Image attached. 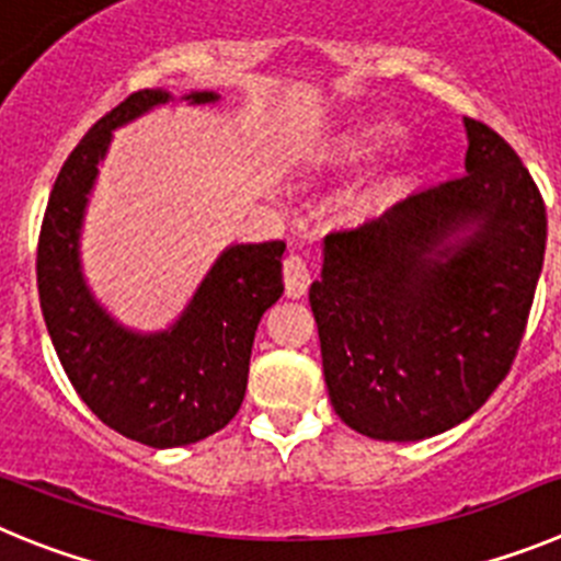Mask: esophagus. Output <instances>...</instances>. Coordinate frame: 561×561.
Listing matches in <instances>:
<instances>
[{
    "label": "esophagus",
    "instance_id": "esophagus-1",
    "mask_svg": "<svg viewBox=\"0 0 561 561\" xmlns=\"http://www.w3.org/2000/svg\"><path fill=\"white\" fill-rule=\"evenodd\" d=\"M282 274H285V290L287 296L299 299L305 296L307 287H310V265H307L305 256L290 254L285 262H282Z\"/></svg>",
    "mask_w": 561,
    "mask_h": 561
}]
</instances>
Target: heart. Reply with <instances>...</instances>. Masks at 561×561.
Wrapping results in <instances>:
<instances>
[{
    "label": "heart",
    "mask_w": 561,
    "mask_h": 561,
    "mask_svg": "<svg viewBox=\"0 0 561 561\" xmlns=\"http://www.w3.org/2000/svg\"><path fill=\"white\" fill-rule=\"evenodd\" d=\"M400 139H402V130L397 128V125L380 123L363 134L360 145H363V150H382V148H388V145H397Z\"/></svg>",
    "instance_id": "obj_1"
}]
</instances>
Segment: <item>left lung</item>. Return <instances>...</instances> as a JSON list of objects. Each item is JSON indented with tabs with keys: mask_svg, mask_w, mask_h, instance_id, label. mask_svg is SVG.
<instances>
[{
	"mask_svg": "<svg viewBox=\"0 0 561 561\" xmlns=\"http://www.w3.org/2000/svg\"><path fill=\"white\" fill-rule=\"evenodd\" d=\"M463 125L467 173L327 234L310 285L332 408L368 438L416 442L456 427L501 386L526 335L545 201L497 130Z\"/></svg>",
	"mask_w": 561,
	"mask_h": 561,
	"instance_id": "8db88e82",
	"label": "left lung"
}]
</instances>
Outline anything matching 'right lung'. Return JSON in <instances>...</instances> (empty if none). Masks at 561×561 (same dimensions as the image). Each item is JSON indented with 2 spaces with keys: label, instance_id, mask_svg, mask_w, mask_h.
I'll return each mask as SVG.
<instances>
[{
  "label": "right lung",
  "instance_id": "right-lung-1",
  "mask_svg": "<svg viewBox=\"0 0 561 561\" xmlns=\"http://www.w3.org/2000/svg\"><path fill=\"white\" fill-rule=\"evenodd\" d=\"M168 100V92L142 89L89 128L55 179L35 254L44 321L78 397L111 431L159 450L201 442L234 419L256 324L285 290V243L274 240L226 249L168 332L123 330L92 299L78 260L85 195L111 130ZM186 100L211 103L218 94Z\"/></svg>",
  "mask_w": 561,
  "mask_h": 561
}]
</instances>
